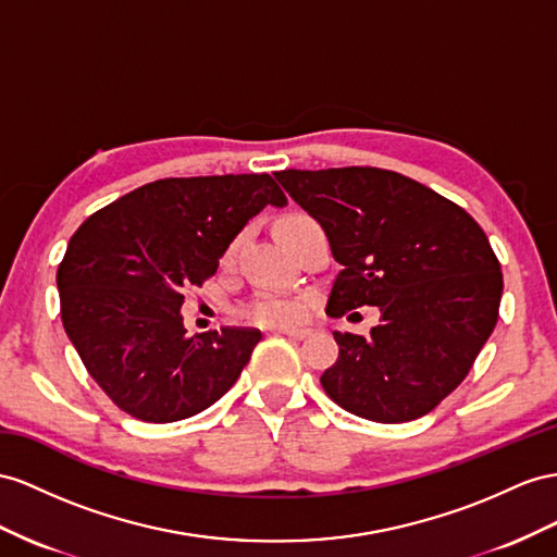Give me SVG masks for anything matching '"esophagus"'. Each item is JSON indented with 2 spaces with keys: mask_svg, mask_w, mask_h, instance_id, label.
Wrapping results in <instances>:
<instances>
[{
  "mask_svg": "<svg viewBox=\"0 0 557 557\" xmlns=\"http://www.w3.org/2000/svg\"><path fill=\"white\" fill-rule=\"evenodd\" d=\"M275 332H280V334H287V336L298 338V341L310 336V330H306V326H277Z\"/></svg>",
  "mask_w": 557,
  "mask_h": 557,
  "instance_id": "obj_1",
  "label": "esophagus"
}]
</instances>
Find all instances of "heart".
Returning <instances> with one entry per match:
<instances>
[{
    "label": "heart",
    "mask_w": 557,
    "mask_h": 557,
    "mask_svg": "<svg viewBox=\"0 0 557 557\" xmlns=\"http://www.w3.org/2000/svg\"><path fill=\"white\" fill-rule=\"evenodd\" d=\"M287 219H294V216H287ZM306 310H308L306 298H298V296H261L247 308L251 320L261 324H273V326L296 322L298 318L306 315Z\"/></svg>",
    "instance_id": "b5f03b06"
}]
</instances>
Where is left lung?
<instances>
[{
    "label": "left lung",
    "instance_id": "8db88e82",
    "mask_svg": "<svg viewBox=\"0 0 557 557\" xmlns=\"http://www.w3.org/2000/svg\"><path fill=\"white\" fill-rule=\"evenodd\" d=\"M330 239L341 273L326 312L376 306L369 336L334 332L322 388L355 417L414 421L459 386L498 318L504 277L473 216L425 185L374 166L275 171Z\"/></svg>",
    "mask_w": 557,
    "mask_h": 557
}]
</instances>
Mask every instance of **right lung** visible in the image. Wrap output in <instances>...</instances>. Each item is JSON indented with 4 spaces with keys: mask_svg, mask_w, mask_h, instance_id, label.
Instances as JSON below:
<instances>
[{
    "mask_svg": "<svg viewBox=\"0 0 557 557\" xmlns=\"http://www.w3.org/2000/svg\"><path fill=\"white\" fill-rule=\"evenodd\" d=\"M287 197L268 174L162 178L96 211L59 265L61 318L91 379L126 414L171 423L233 388L259 330L185 334L183 292L202 287L237 233Z\"/></svg>",
    "mask_w": 557,
    "mask_h": 557,
    "instance_id": "1",
    "label": "right lung"
}]
</instances>
